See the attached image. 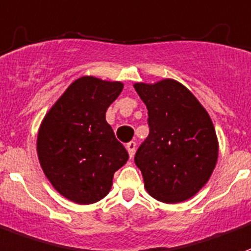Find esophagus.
Masks as SVG:
<instances>
[{"label": "esophagus", "mask_w": 251, "mask_h": 251, "mask_svg": "<svg viewBox=\"0 0 251 251\" xmlns=\"http://www.w3.org/2000/svg\"><path fill=\"white\" fill-rule=\"evenodd\" d=\"M126 148H127L128 153H129V157L132 159L133 154H135V151H136V143L135 141H129V143H127Z\"/></svg>", "instance_id": "1"}]
</instances>
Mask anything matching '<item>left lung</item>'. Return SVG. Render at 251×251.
<instances>
[{"label": "left lung", "instance_id": "obj_1", "mask_svg": "<svg viewBox=\"0 0 251 251\" xmlns=\"http://www.w3.org/2000/svg\"><path fill=\"white\" fill-rule=\"evenodd\" d=\"M133 87L148 110L150 135L135 154L147 192L167 204L185 201L208 182L217 163L212 119L195 95L173 79Z\"/></svg>", "mask_w": 251, "mask_h": 251}]
</instances>
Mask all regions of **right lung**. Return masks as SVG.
Returning a JSON list of instances; mask_svg holds the SVG:
<instances>
[{
  "label": "right lung",
  "instance_id": "1",
  "mask_svg": "<svg viewBox=\"0 0 251 251\" xmlns=\"http://www.w3.org/2000/svg\"><path fill=\"white\" fill-rule=\"evenodd\" d=\"M122 90L123 83L82 76L70 84L39 127L37 152L43 172L76 204L105 197L114 173L127 163L128 152L105 120V111Z\"/></svg>",
  "mask_w": 251,
  "mask_h": 251
}]
</instances>
